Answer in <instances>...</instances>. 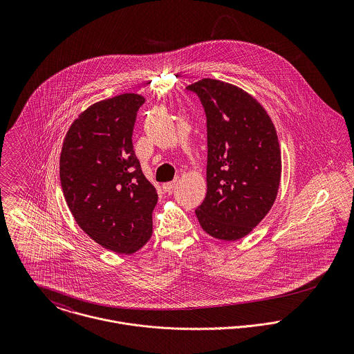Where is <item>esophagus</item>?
<instances>
[{
	"label": "esophagus",
	"instance_id": "obj_1",
	"mask_svg": "<svg viewBox=\"0 0 354 354\" xmlns=\"http://www.w3.org/2000/svg\"><path fill=\"white\" fill-rule=\"evenodd\" d=\"M177 183H178V180L176 178V180H173V181H170V183H165L163 185H162V189L165 191V192H170L176 185H177Z\"/></svg>",
	"mask_w": 354,
	"mask_h": 354
}]
</instances>
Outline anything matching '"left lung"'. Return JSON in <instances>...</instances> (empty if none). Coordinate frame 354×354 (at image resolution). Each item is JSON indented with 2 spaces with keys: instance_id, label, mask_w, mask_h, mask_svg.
Segmentation results:
<instances>
[{
  "instance_id": "obj_1",
  "label": "left lung",
  "mask_w": 354,
  "mask_h": 354,
  "mask_svg": "<svg viewBox=\"0 0 354 354\" xmlns=\"http://www.w3.org/2000/svg\"><path fill=\"white\" fill-rule=\"evenodd\" d=\"M187 90L207 117V194L196 216L225 241L250 234L268 214L281 183V150L264 107L237 86L202 79Z\"/></svg>"
}]
</instances>
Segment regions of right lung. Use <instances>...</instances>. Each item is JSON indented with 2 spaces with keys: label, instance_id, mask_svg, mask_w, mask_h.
<instances>
[{
  "label": "right lung",
  "instance_id": "add662e5",
  "mask_svg": "<svg viewBox=\"0 0 354 354\" xmlns=\"http://www.w3.org/2000/svg\"><path fill=\"white\" fill-rule=\"evenodd\" d=\"M139 94L97 102L69 127L59 156L64 198L80 229L115 253L139 251L151 237L158 195L132 145Z\"/></svg>",
  "mask_w": 354,
  "mask_h": 354
}]
</instances>
